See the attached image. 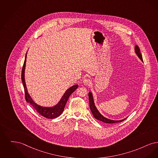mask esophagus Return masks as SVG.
I'll return each mask as SVG.
<instances>
[{
	"mask_svg": "<svg viewBox=\"0 0 158 158\" xmlns=\"http://www.w3.org/2000/svg\"><path fill=\"white\" fill-rule=\"evenodd\" d=\"M83 84H84V85H89V84H90V82H91V81H90V80H89V78H85V79H84L83 80Z\"/></svg>",
	"mask_w": 158,
	"mask_h": 158,
	"instance_id": "obj_1",
	"label": "esophagus"
}]
</instances>
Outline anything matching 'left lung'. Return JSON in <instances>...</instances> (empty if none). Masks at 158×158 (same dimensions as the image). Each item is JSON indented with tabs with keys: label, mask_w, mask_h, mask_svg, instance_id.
Here are the masks:
<instances>
[{
	"label": "left lung",
	"mask_w": 158,
	"mask_h": 158,
	"mask_svg": "<svg viewBox=\"0 0 158 158\" xmlns=\"http://www.w3.org/2000/svg\"><path fill=\"white\" fill-rule=\"evenodd\" d=\"M135 54H136L138 58L142 61H143V58H142V56L140 53V49L139 48V47L137 45H136L135 47ZM89 108L91 111L93 115V116L95 118H96L97 120H98L100 121H102V122L106 123H118V122H122V121H123L124 120H125L127 117L124 118V119L122 120H111L109 119L108 118H106L104 116H103V115L99 112V111L97 109L96 106L95 105L94 101V98L93 94L91 91H89Z\"/></svg>",
	"instance_id": "1"
}]
</instances>
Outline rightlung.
<instances>
[{"label":"right lung","mask_w":158,"mask_h":158,"mask_svg":"<svg viewBox=\"0 0 158 158\" xmlns=\"http://www.w3.org/2000/svg\"><path fill=\"white\" fill-rule=\"evenodd\" d=\"M27 52L25 55V59L23 63V65L22 70V75H21V79L23 83V85L25 89V99L27 103H30L36 110L41 114L42 116L48 118H54L60 116L63 112L65 104L67 102L69 97L71 94L76 90L78 85L76 84L71 87H70L68 89L65 91L63 96H62L61 99L58 102V103L56 104L54 106L51 107H44L41 106L35 102L32 98L30 96L27 91V87L26 85V82L25 80V70L26 67V61H27Z\"/></svg>","instance_id":"add662e5"}]
</instances>
